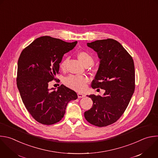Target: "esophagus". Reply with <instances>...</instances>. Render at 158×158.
<instances>
[{
	"mask_svg": "<svg viewBox=\"0 0 158 158\" xmlns=\"http://www.w3.org/2000/svg\"><path fill=\"white\" fill-rule=\"evenodd\" d=\"M77 96H78V97L79 98H82V97H85V95H84V94H82V93H77Z\"/></svg>",
	"mask_w": 158,
	"mask_h": 158,
	"instance_id": "obj_1",
	"label": "esophagus"
}]
</instances>
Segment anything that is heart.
Masks as SVG:
<instances>
[{"label":"heart","mask_w":158,"mask_h":158,"mask_svg":"<svg viewBox=\"0 0 158 158\" xmlns=\"http://www.w3.org/2000/svg\"><path fill=\"white\" fill-rule=\"evenodd\" d=\"M77 56L85 66H91L94 63V60L93 57L86 51H80L77 55ZM67 62L68 58L63 60L61 62L60 67L62 70L66 69ZM88 81L89 78L85 76L69 75L65 79L64 83L71 89L81 92L85 89Z\"/></svg>","instance_id":"1"}]
</instances>
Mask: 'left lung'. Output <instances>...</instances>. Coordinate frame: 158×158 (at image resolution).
<instances>
[{
  "label": "left lung",
  "mask_w": 158,
  "mask_h": 158,
  "mask_svg": "<svg viewBox=\"0 0 158 158\" xmlns=\"http://www.w3.org/2000/svg\"><path fill=\"white\" fill-rule=\"evenodd\" d=\"M100 60L92 82L93 89L105 90L103 96L90 95L92 107L84 112L90 124L103 127L116 122L128 107L135 88V65L132 57L114 39L96 40L87 43Z\"/></svg>",
  "instance_id": "obj_1"
}]
</instances>
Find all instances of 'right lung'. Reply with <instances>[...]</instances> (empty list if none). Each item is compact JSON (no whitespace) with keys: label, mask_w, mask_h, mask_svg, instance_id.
Returning a JSON list of instances; mask_svg holds the SVG:
<instances>
[{"label":"right lung","mask_w":158,"mask_h":158,"mask_svg":"<svg viewBox=\"0 0 158 158\" xmlns=\"http://www.w3.org/2000/svg\"><path fill=\"white\" fill-rule=\"evenodd\" d=\"M77 43L41 36L26 47L20 55L17 87L26 109L41 124L49 125L60 122L69 102L77 98L74 90L63 84L56 90L48 88L50 81L56 80L63 55Z\"/></svg>","instance_id":"add662e5"}]
</instances>
